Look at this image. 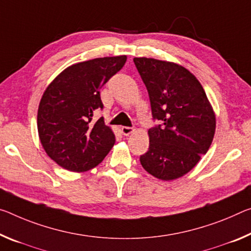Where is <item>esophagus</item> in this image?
<instances>
[{
	"label": "esophagus",
	"mask_w": 251,
	"mask_h": 251,
	"mask_svg": "<svg viewBox=\"0 0 251 251\" xmlns=\"http://www.w3.org/2000/svg\"><path fill=\"white\" fill-rule=\"evenodd\" d=\"M121 130H122V133H123V135H124V136H128V135H130V134L135 132V129L133 128V127H127V126H123Z\"/></svg>",
	"instance_id": "1"
}]
</instances>
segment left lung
Wrapping results in <instances>:
<instances>
[{
  "mask_svg": "<svg viewBox=\"0 0 251 251\" xmlns=\"http://www.w3.org/2000/svg\"><path fill=\"white\" fill-rule=\"evenodd\" d=\"M149 91L153 119L149 151L141 155L143 168L163 181L190 172L208 152L216 132V116L196 75L177 63L134 58Z\"/></svg>",
  "mask_w": 251,
  "mask_h": 251,
  "instance_id": "obj_1",
  "label": "left lung"
}]
</instances>
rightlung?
<instances>
[{
  "label": "right lung",
  "mask_w": 251,
  "mask_h": 251,
  "mask_svg": "<svg viewBox=\"0 0 251 251\" xmlns=\"http://www.w3.org/2000/svg\"><path fill=\"white\" fill-rule=\"evenodd\" d=\"M127 57H105L68 67L47 87L38 109L40 142L51 160L73 172H86L104 160L115 135L104 118L99 89L124 67Z\"/></svg>",
  "instance_id": "1"
}]
</instances>
